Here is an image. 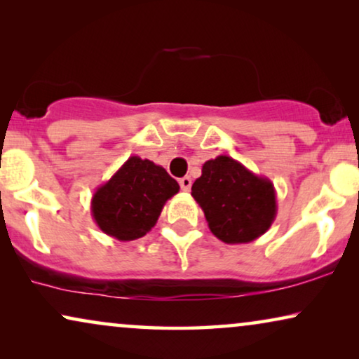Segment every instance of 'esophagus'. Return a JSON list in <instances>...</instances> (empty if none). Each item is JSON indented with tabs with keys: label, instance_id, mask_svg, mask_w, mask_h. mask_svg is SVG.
<instances>
[{
	"label": "esophagus",
	"instance_id": "esophagus-1",
	"mask_svg": "<svg viewBox=\"0 0 359 359\" xmlns=\"http://www.w3.org/2000/svg\"><path fill=\"white\" fill-rule=\"evenodd\" d=\"M191 183H193V181H191L189 176H184V178L180 180V186H181V189H183V191H189Z\"/></svg>",
	"mask_w": 359,
	"mask_h": 359
}]
</instances>
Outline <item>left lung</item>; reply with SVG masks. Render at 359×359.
<instances>
[{"label":"left lung","instance_id":"left-lung-1","mask_svg":"<svg viewBox=\"0 0 359 359\" xmlns=\"http://www.w3.org/2000/svg\"><path fill=\"white\" fill-rule=\"evenodd\" d=\"M191 196L203 209L210 232L230 245L253 242L276 219L271 181L227 155L205 161Z\"/></svg>","mask_w":359,"mask_h":359}]
</instances>
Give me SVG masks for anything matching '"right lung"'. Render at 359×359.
Returning a JSON list of instances; mask_svg holds the SVG:
<instances>
[{
  "mask_svg": "<svg viewBox=\"0 0 359 359\" xmlns=\"http://www.w3.org/2000/svg\"><path fill=\"white\" fill-rule=\"evenodd\" d=\"M178 191L180 184L163 166L130 156L93 194L91 215L106 235L130 242L150 232L166 201Z\"/></svg>",
  "mask_w": 359,
  "mask_h": 359,
  "instance_id": "right-lung-1",
  "label": "right lung"
}]
</instances>
